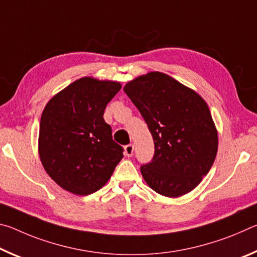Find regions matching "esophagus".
Returning a JSON list of instances; mask_svg holds the SVG:
<instances>
[{"label":"esophagus","mask_w":257,"mask_h":257,"mask_svg":"<svg viewBox=\"0 0 257 257\" xmlns=\"http://www.w3.org/2000/svg\"><path fill=\"white\" fill-rule=\"evenodd\" d=\"M124 154L127 156H133L134 154V145L133 144H129V145H125L124 146Z\"/></svg>","instance_id":"1"}]
</instances>
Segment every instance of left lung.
I'll return each instance as SVG.
<instances>
[{
  "label": "left lung",
  "instance_id": "8db88e82",
  "mask_svg": "<svg viewBox=\"0 0 257 257\" xmlns=\"http://www.w3.org/2000/svg\"><path fill=\"white\" fill-rule=\"evenodd\" d=\"M123 90L154 141L153 159L141 167L146 184L167 197L189 193L210 171L217 152V132L206 102L158 71L129 81Z\"/></svg>",
  "mask_w": 257,
  "mask_h": 257
}]
</instances>
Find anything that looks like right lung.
Returning <instances> with one entry per match:
<instances>
[{
	"instance_id": "obj_1",
	"label": "right lung",
	"mask_w": 257,
	"mask_h": 257,
	"mask_svg": "<svg viewBox=\"0 0 257 257\" xmlns=\"http://www.w3.org/2000/svg\"><path fill=\"white\" fill-rule=\"evenodd\" d=\"M121 89L116 81L80 78L61 90L42 113L38 153L43 167L63 189L76 195L97 191L123 158L103 119Z\"/></svg>"
}]
</instances>
